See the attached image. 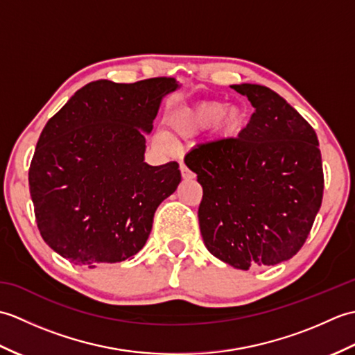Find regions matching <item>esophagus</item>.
Listing matches in <instances>:
<instances>
[{
    "mask_svg": "<svg viewBox=\"0 0 355 355\" xmlns=\"http://www.w3.org/2000/svg\"><path fill=\"white\" fill-rule=\"evenodd\" d=\"M180 172H182V177L184 178V180H189V178H192L193 177V173L189 171V168H187L186 164H180Z\"/></svg>",
    "mask_w": 355,
    "mask_h": 355,
    "instance_id": "obj_1",
    "label": "esophagus"
}]
</instances>
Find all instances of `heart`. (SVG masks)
Listing matches in <instances>:
<instances>
[{
  "label": "heart",
  "instance_id": "b5f03b06",
  "mask_svg": "<svg viewBox=\"0 0 355 355\" xmlns=\"http://www.w3.org/2000/svg\"><path fill=\"white\" fill-rule=\"evenodd\" d=\"M218 122L225 137L236 135L245 123V111L239 105H225L220 101H206L192 108L177 111L171 117V130L178 137H192Z\"/></svg>",
  "mask_w": 355,
  "mask_h": 355
}]
</instances>
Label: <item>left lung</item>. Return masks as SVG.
<instances>
[{"mask_svg":"<svg viewBox=\"0 0 355 355\" xmlns=\"http://www.w3.org/2000/svg\"><path fill=\"white\" fill-rule=\"evenodd\" d=\"M253 114L238 137L201 143L184 163L202 187L198 207L207 250L248 270L293 258L306 241L323 197L313 126L263 85H232Z\"/></svg>","mask_w":355,"mask_h":355,"instance_id":"left-lung-1","label":"left lung"}]
</instances>
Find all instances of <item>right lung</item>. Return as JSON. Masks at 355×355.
<instances>
[{
	"label": "right lung",
	"mask_w": 355,
	"mask_h": 355,
	"mask_svg": "<svg viewBox=\"0 0 355 355\" xmlns=\"http://www.w3.org/2000/svg\"><path fill=\"white\" fill-rule=\"evenodd\" d=\"M173 78L89 82L53 116L28 169L42 239L79 266L122 262L139 253L160 202L182 182L177 162L145 163V132Z\"/></svg>",
	"instance_id": "right-lung-1"
}]
</instances>
